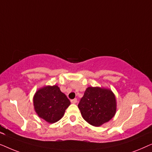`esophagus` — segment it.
<instances>
[{
  "instance_id": "34e87169",
  "label": "esophagus",
  "mask_w": 152,
  "mask_h": 152,
  "mask_svg": "<svg viewBox=\"0 0 152 152\" xmlns=\"http://www.w3.org/2000/svg\"><path fill=\"white\" fill-rule=\"evenodd\" d=\"M70 102H71L72 104H76L77 102V99H72V100L70 101Z\"/></svg>"
}]
</instances>
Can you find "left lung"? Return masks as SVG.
I'll list each match as a JSON object with an SVG mask.
<instances>
[{"label":"left lung","mask_w":152,"mask_h":152,"mask_svg":"<svg viewBox=\"0 0 152 152\" xmlns=\"http://www.w3.org/2000/svg\"><path fill=\"white\" fill-rule=\"evenodd\" d=\"M82 118L91 125L99 126L115 115L117 102L111 89L99 86L88 87L78 104Z\"/></svg>","instance_id":"8db88e82"}]
</instances>
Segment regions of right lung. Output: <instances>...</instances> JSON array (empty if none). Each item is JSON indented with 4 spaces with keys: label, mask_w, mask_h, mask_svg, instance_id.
<instances>
[{
    "label": "right lung",
    "mask_w": 152,
    "mask_h": 152,
    "mask_svg": "<svg viewBox=\"0 0 152 152\" xmlns=\"http://www.w3.org/2000/svg\"><path fill=\"white\" fill-rule=\"evenodd\" d=\"M70 104V100L57 85L41 87L33 97V105L37 115L50 124L61 119Z\"/></svg>",
    "instance_id": "1"
}]
</instances>
